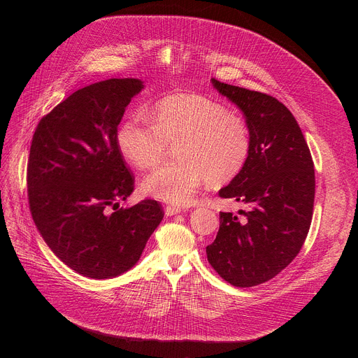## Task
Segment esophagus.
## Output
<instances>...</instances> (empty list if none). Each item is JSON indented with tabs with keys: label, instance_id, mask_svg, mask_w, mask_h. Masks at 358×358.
Here are the masks:
<instances>
[{
	"label": "esophagus",
	"instance_id": "34e87169",
	"mask_svg": "<svg viewBox=\"0 0 358 358\" xmlns=\"http://www.w3.org/2000/svg\"><path fill=\"white\" fill-rule=\"evenodd\" d=\"M181 208H176V206H166L165 208V215L166 216H174V215H178L181 213Z\"/></svg>",
	"mask_w": 358,
	"mask_h": 358
}]
</instances>
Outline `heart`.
<instances>
[{"instance_id": "obj_1", "label": "heart", "mask_w": 358, "mask_h": 358, "mask_svg": "<svg viewBox=\"0 0 358 358\" xmlns=\"http://www.w3.org/2000/svg\"><path fill=\"white\" fill-rule=\"evenodd\" d=\"M123 157L136 168L157 165L169 143L176 145L174 162L146 176V194L173 204H189L201 185L224 184L245 166L251 154L247 122L228 107L196 94H177L154 104L150 120L142 115L127 117L117 129Z\"/></svg>"}]
</instances>
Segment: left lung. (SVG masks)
<instances>
[{
	"label": "left lung",
	"instance_id": "left-lung-1",
	"mask_svg": "<svg viewBox=\"0 0 358 358\" xmlns=\"http://www.w3.org/2000/svg\"><path fill=\"white\" fill-rule=\"evenodd\" d=\"M213 87L245 116L251 154L242 171L220 189L222 199L247 206L220 212L216 239L206 247L215 271L236 287H252L285 270L303 247L315 200L309 146L290 110L264 92L212 78Z\"/></svg>",
	"mask_w": 358,
	"mask_h": 358
}]
</instances>
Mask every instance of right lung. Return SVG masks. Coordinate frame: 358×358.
<instances>
[{
	"mask_svg": "<svg viewBox=\"0 0 358 358\" xmlns=\"http://www.w3.org/2000/svg\"><path fill=\"white\" fill-rule=\"evenodd\" d=\"M136 78L84 87L42 117L31 139L27 196L37 231L62 262L85 277L111 278L139 261L164 217L157 200L119 208L135 177L116 136Z\"/></svg>",
	"mask_w": 358,
	"mask_h": 358,
	"instance_id": "1",
	"label": "right lung"
}]
</instances>
